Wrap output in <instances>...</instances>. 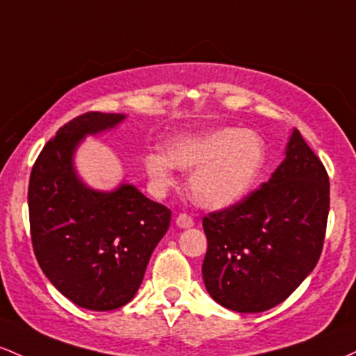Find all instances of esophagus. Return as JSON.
<instances>
[{
  "label": "esophagus",
  "mask_w": 356,
  "mask_h": 356,
  "mask_svg": "<svg viewBox=\"0 0 356 356\" xmlns=\"http://www.w3.org/2000/svg\"><path fill=\"white\" fill-rule=\"evenodd\" d=\"M193 218L186 213H179L177 217V225L179 229H190V227H193Z\"/></svg>",
  "instance_id": "obj_1"
}]
</instances>
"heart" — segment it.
I'll return each mask as SVG.
<instances>
[{"label":"heart","mask_w":356,"mask_h":356,"mask_svg":"<svg viewBox=\"0 0 356 356\" xmlns=\"http://www.w3.org/2000/svg\"><path fill=\"white\" fill-rule=\"evenodd\" d=\"M267 161V146L261 134L237 127L185 133L170 139L165 156L149 153L145 168L153 181L166 185L171 166L193 171L188 190L200 207L211 210L235 205L252 190Z\"/></svg>","instance_id":"b5f03b06"}]
</instances>
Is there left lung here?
<instances>
[{
	"label": "left lung",
	"mask_w": 356,
	"mask_h": 356,
	"mask_svg": "<svg viewBox=\"0 0 356 356\" xmlns=\"http://www.w3.org/2000/svg\"><path fill=\"white\" fill-rule=\"evenodd\" d=\"M328 211V173L294 129L269 181L203 217L210 296L237 313H262L289 298L318 264Z\"/></svg>",
	"instance_id": "left-lung-1"
}]
</instances>
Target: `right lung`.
<instances>
[{
	"mask_svg": "<svg viewBox=\"0 0 356 356\" xmlns=\"http://www.w3.org/2000/svg\"><path fill=\"white\" fill-rule=\"evenodd\" d=\"M124 114L86 113L47 143L28 186L30 234L43 274L74 305L113 311L138 293L171 210L134 185L97 191L79 178L74 154L86 136L113 129Z\"/></svg>",
	"mask_w": 356,
	"mask_h": 356,
	"instance_id": "1",
	"label": "right lung"
}]
</instances>
